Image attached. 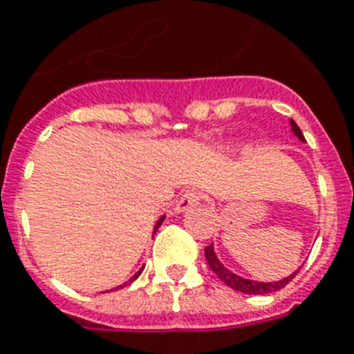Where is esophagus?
I'll return each instance as SVG.
<instances>
[{
    "label": "esophagus",
    "mask_w": 354,
    "mask_h": 354,
    "mask_svg": "<svg viewBox=\"0 0 354 354\" xmlns=\"http://www.w3.org/2000/svg\"><path fill=\"white\" fill-rule=\"evenodd\" d=\"M198 204H200V194L194 193V191H187V193H183L182 196H180L174 211H176V213H185V211H189L191 207H194V205H198Z\"/></svg>",
    "instance_id": "obj_1"
}]
</instances>
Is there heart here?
Masks as SVG:
<instances>
[{
  "mask_svg": "<svg viewBox=\"0 0 354 354\" xmlns=\"http://www.w3.org/2000/svg\"><path fill=\"white\" fill-rule=\"evenodd\" d=\"M227 147H233V143H230V145H227Z\"/></svg>",
  "mask_w": 354,
  "mask_h": 354,
  "instance_id": "heart-1",
  "label": "heart"
}]
</instances>
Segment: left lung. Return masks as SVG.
<instances>
[{"instance_id":"8db88e82","label":"left lung","mask_w":354,"mask_h":354,"mask_svg":"<svg viewBox=\"0 0 354 354\" xmlns=\"http://www.w3.org/2000/svg\"><path fill=\"white\" fill-rule=\"evenodd\" d=\"M290 127H292V133L296 136L299 141H305L303 138V132L299 130L294 119H290ZM205 259H207V264H209V268L215 272L221 281H224L227 286H232L233 290H239L242 294H252V296H264V294H272V292H277L281 290L283 286H286L290 283L294 277H296L297 272L290 274L288 277L285 279H279V281H270V283H264V281H253V279H246V277H242V275L235 274L232 272L230 268H226L224 264L221 263V259L216 257V252H215V246L211 244V246L205 248Z\"/></svg>"}]
</instances>
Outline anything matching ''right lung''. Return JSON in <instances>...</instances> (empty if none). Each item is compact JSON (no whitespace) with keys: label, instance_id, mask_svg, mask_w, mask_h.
I'll use <instances>...</instances> for the list:
<instances>
[{"label":"right lung","instance_id":"right-lung-1","mask_svg":"<svg viewBox=\"0 0 354 354\" xmlns=\"http://www.w3.org/2000/svg\"><path fill=\"white\" fill-rule=\"evenodd\" d=\"M163 221H165V215H161V216H160V218H158V222H156V224H154V235H156V232H158V227H160V226H161V222H163ZM141 272H143V268L139 270V272H136V274H133V275H132V277H130V279H128V281H127V283H122V285L115 286V290H119V288H122V286H127V285H130V283H132V281H133V279H138L139 275H141ZM112 290H113V288H112Z\"/></svg>","mask_w":354,"mask_h":354}]
</instances>
